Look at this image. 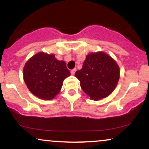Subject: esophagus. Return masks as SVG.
<instances>
[{
  "label": "esophagus",
  "mask_w": 149,
  "mask_h": 149,
  "mask_svg": "<svg viewBox=\"0 0 149 149\" xmlns=\"http://www.w3.org/2000/svg\"><path fill=\"white\" fill-rule=\"evenodd\" d=\"M76 69H73L71 70V75H74L75 73H76Z\"/></svg>",
  "instance_id": "1"
}]
</instances>
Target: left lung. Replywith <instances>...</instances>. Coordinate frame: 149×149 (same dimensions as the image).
<instances>
[{
    "label": "left lung",
    "mask_w": 149,
    "mask_h": 149,
    "mask_svg": "<svg viewBox=\"0 0 149 149\" xmlns=\"http://www.w3.org/2000/svg\"><path fill=\"white\" fill-rule=\"evenodd\" d=\"M75 76L80 80V86L92 100L107 97L115 90L120 78L118 65L113 58L104 52L88 54L83 68L77 71Z\"/></svg>",
    "instance_id": "left-lung-1"
}]
</instances>
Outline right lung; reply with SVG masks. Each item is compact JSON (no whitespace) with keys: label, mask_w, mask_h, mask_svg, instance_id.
Masks as SVG:
<instances>
[{"label":"right lung","mask_w":149,"mask_h":149,"mask_svg":"<svg viewBox=\"0 0 149 149\" xmlns=\"http://www.w3.org/2000/svg\"><path fill=\"white\" fill-rule=\"evenodd\" d=\"M70 75L65 61L43 52L31 57L23 69L24 80L29 91L44 100L54 99L60 92L64 80Z\"/></svg>","instance_id":"1"}]
</instances>
